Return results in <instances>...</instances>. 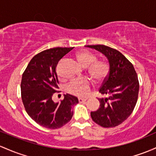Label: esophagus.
<instances>
[{
  "label": "esophagus",
  "mask_w": 156,
  "mask_h": 156,
  "mask_svg": "<svg viewBox=\"0 0 156 156\" xmlns=\"http://www.w3.org/2000/svg\"><path fill=\"white\" fill-rule=\"evenodd\" d=\"M87 100V98H78V101H79V102L86 101Z\"/></svg>",
  "instance_id": "34e87169"
}]
</instances>
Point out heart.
<instances>
[{
	"label": "heart",
	"mask_w": 156,
	"mask_h": 156,
	"mask_svg": "<svg viewBox=\"0 0 156 156\" xmlns=\"http://www.w3.org/2000/svg\"><path fill=\"white\" fill-rule=\"evenodd\" d=\"M78 63L83 67H88V73L95 81L100 82L106 78L109 72V66L102 61H96V57L87 50H82L76 54ZM66 90L72 95L78 97H85L90 93V82L86 78L71 81Z\"/></svg>",
	"instance_id": "heart-1"
}]
</instances>
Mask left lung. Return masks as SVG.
Returning a JSON list of instances; mask_svg holds the SVG:
<instances>
[{
  "instance_id": "left-lung-1",
  "label": "left lung",
  "mask_w": 156,
  "mask_h": 156,
  "mask_svg": "<svg viewBox=\"0 0 156 156\" xmlns=\"http://www.w3.org/2000/svg\"><path fill=\"white\" fill-rule=\"evenodd\" d=\"M104 55L108 60L109 74L104 78L99 92L100 107L90 112L94 122L103 127L119 126L130 115L138 100L139 82L134 66L119 51L105 45H87Z\"/></svg>"
}]
</instances>
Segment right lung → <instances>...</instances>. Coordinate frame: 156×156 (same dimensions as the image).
<instances>
[{"label": "right lung", "instance_id": "add662e5", "mask_svg": "<svg viewBox=\"0 0 156 156\" xmlns=\"http://www.w3.org/2000/svg\"><path fill=\"white\" fill-rule=\"evenodd\" d=\"M73 47H56L34 56L22 75L21 98L27 114L39 125L58 129L72 119L78 98L66 94L55 103L52 97L58 89L56 66Z\"/></svg>", "mask_w": 156, "mask_h": 156}]
</instances>
